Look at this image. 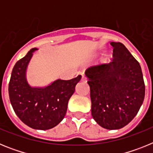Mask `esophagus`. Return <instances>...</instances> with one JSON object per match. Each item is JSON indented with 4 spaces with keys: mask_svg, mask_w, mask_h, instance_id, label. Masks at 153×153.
Instances as JSON below:
<instances>
[{
    "mask_svg": "<svg viewBox=\"0 0 153 153\" xmlns=\"http://www.w3.org/2000/svg\"><path fill=\"white\" fill-rule=\"evenodd\" d=\"M82 81H83V82H86V78L84 75L82 76Z\"/></svg>",
    "mask_w": 153,
    "mask_h": 153,
    "instance_id": "34e87169",
    "label": "esophagus"
}]
</instances>
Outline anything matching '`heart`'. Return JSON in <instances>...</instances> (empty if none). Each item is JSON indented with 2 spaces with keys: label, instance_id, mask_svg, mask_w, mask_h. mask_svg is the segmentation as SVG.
Here are the masks:
<instances>
[{
  "label": "heart",
  "instance_id": "1",
  "mask_svg": "<svg viewBox=\"0 0 153 153\" xmlns=\"http://www.w3.org/2000/svg\"><path fill=\"white\" fill-rule=\"evenodd\" d=\"M95 56H96V55H95Z\"/></svg>",
  "mask_w": 153,
  "mask_h": 153
}]
</instances>
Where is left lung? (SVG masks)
<instances>
[{"mask_svg":"<svg viewBox=\"0 0 153 153\" xmlns=\"http://www.w3.org/2000/svg\"><path fill=\"white\" fill-rule=\"evenodd\" d=\"M113 60L88 68L92 117L106 129H121L136 116L145 97L140 63L120 42H111Z\"/></svg>","mask_w":153,"mask_h":153,"instance_id":"left-lung-1","label":"left lung"}]
</instances>
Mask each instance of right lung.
<instances>
[{
  "label": "right lung",
  "mask_w": 153,
  "mask_h": 153,
  "mask_svg": "<svg viewBox=\"0 0 153 153\" xmlns=\"http://www.w3.org/2000/svg\"><path fill=\"white\" fill-rule=\"evenodd\" d=\"M37 50L36 47L31 49L14 65L8 92L19 119L32 129L47 130L57 126L64 118L68 101L81 75L69 80L57 79L45 86H30L27 79V70Z\"/></svg>",
  "instance_id": "add662e5"
}]
</instances>
